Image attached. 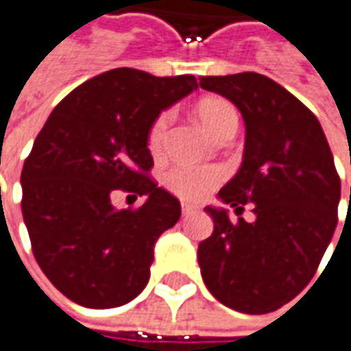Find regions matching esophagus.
I'll return each instance as SVG.
<instances>
[{
    "label": "esophagus",
    "mask_w": 351,
    "mask_h": 351,
    "mask_svg": "<svg viewBox=\"0 0 351 351\" xmlns=\"http://www.w3.org/2000/svg\"><path fill=\"white\" fill-rule=\"evenodd\" d=\"M195 209H197V207H195V205H191V203H182V213H184V215L193 213Z\"/></svg>",
    "instance_id": "esophagus-1"
}]
</instances>
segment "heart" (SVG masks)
Listing matches in <instances>:
<instances>
[{"mask_svg":"<svg viewBox=\"0 0 351 351\" xmlns=\"http://www.w3.org/2000/svg\"><path fill=\"white\" fill-rule=\"evenodd\" d=\"M195 114L202 120V124L211 132L215 138L229 128H237L239 116L235 106L225 98H203L195 106ZM171 114L164 112L158 116V120L152 124L148 134V149L154 156H160L167 142ZM223 180V171L219 167L207 166H176L166 173L167 187L187 202H199L215 185Z\"/></svg>","mask_w":351,"mask_h":351,"instance_id":"obj_1","label":"heart"}]
</instances>
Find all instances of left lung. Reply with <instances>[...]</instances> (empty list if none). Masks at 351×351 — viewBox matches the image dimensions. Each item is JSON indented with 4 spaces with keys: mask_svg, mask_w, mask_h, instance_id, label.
I'll list each match as a JSON object with an SVG mask.
<instances>
[{
    "mask_svg": "<svg viewBox=\"0 0 351 351\" xmlns=\"http://www.w3.org/2000/svg\"><path fill=\"white\" fill-rule=\"evenodd\" d=\"M199 84L243 114V164L219 199L237 215L253 203L256 217L231 221L227 209L205 207L215 227L197 249L203 282L225 306L267 314L312 280L336 231L334 156L318 118L269 77L239 73L202 77Z\"/></svg>",
    "mask_w": 351,
    "mask_h": 351,
    "instance_id": "8db88e82",
    "label": "left lung"
}]
</instances>
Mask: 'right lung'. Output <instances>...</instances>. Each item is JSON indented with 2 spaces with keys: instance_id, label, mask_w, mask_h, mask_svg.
Returning a JSON list of instances; mask_svg holds the SVG:
<instances>
[{
  "instance_id": "right-lung-1",
  "label": "right lung",
  "mask_w": 351,
  "mask_h": 351,
  "mask_svg": "<svg viewBox=\"0 0 351 351\" xmlns=\"http://www.w3.org/2000/svg\"><path fill=\"white\" fill-rule=\"evenodd\" d=\"M195 88L193 75L112 69L62 98L35 138L21 171L23 221L41 271L73 302L122 306L148 285L154 245L182 215L180 202L148 178V134ZM118 189L147 202L116 210Z\"/></svg>"
}]
</instances>
